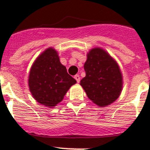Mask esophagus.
Returning a JSON list of instances; mask_svg holds the SVG:
<instances>
[{
    "mask_svg": "<svg viewBox=\"0 0 150 150\" xmlns=\"http://www.w3.org/2000/svg\"><path fill=\"white\" fill-rule=\"evenodd\" d=\"M74 78H75V79L77 81L78 83H79V81H80V76H79V75H75V76H74Z\"/></svg>",
    "mask_w": 150,
    "mask_h": 150,
    "instance_id": "1",
    "label": "esophagus"
}]
</instances>
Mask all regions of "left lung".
Returning <instances> with one entry per match:
<instances>
[{"instance_id": "obj_1", "label": "left lung", "mask_w": 150, "mask_h": 150, "mask_svg": "<svg viewBox=\"0 0 150 150\" xmlns=\"http://www.w3.org/2000/svg\"><path fill=\"white\" fill-rule=\"evenodd\" d=\"M84 69L86 75L80 85L93 103L103 108L119 98L123 75L117 61L108 52L100 47L91 49L87 53Z\"/></svg>"}]
</instances>
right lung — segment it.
I'll return each mask as SVG.
<instances>
[{
  "mask_svg": "<svg viewBox=\"0 0 150 150\" xmlns=\"http://www.w3.org/2000/svg\"><path fill=\"white\" fill-rule=\"evenodd\" d=\"M76 80L67 72L60 62L58 52L47 48L33 62L28 85L33 98L40 104L52 108L63 100L69 89Z\"/></svg>",
  "mask_w": 150,
  "mask_h": 150,
  "instance_id": "1",
  "label": "right lung"
}]
</instances>
